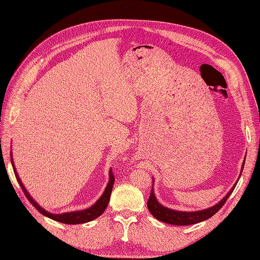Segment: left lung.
Returning <instances> with one entry per match:
<instances>
[{"mask_svg": "<svg viewBox=\"0 0 260 260\" xmlns=\"http://www.w3.org/2000/svg\"><path fill=\"white\" fill-rule=\"evenodd\" d=\"M244 164H245V159H244V162L242 165L241 174L244 168ZM235 185L237 184H234V186H232L230 192L228 193L218 204H216L215 206H212L208 209L199 210V211H178V210H172V209L166 208L165 206H161L160 204L157 202L153 192V187H152L151 194H149V198L147 201V208L149 212H151L157 220H159V221L166 222L169 224H175V225L195 224L198 222L204 221V220H207L208 218L214 216L218 210H220V208L224 205L226 200L229 199V196L232 194Z\"/></svg>", "mask_w": 260, "mask_h": 260, "instance_id": "8db88e82", "label": "left lung"}]
</instances>
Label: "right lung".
Instances as JSON below:
<instances>
[{"label":"right lung","mask_w":260,"mask_h":260,"mask_svg":"<svg viewBox=\"0 0 260 260\" xmlns=\"http://www.w3.org/2000/svg\"><path fill=\"white\" fill-rule=\"evenodd\" d=\"M11 160H12V165H13V168H14V172H15V177H16L18 183L20 185V187L22 188L23 193H25L26 198L28 199V201L32 204V206L36 207V209H38L39 211L41 212L42 215L49 217L55 221H58L61 223H66V224H78V223H84V222H89L91 220H94L95 218L100 217L102 214H103L104 210L106 209L108 203H109V199H111V194H112V190H113V186H114V181H115V177L113 175V171L111 169L109 171V182L105 188V191L103 193V195L101 196L100 200L94 204L93 206H91L88 209H84L81 211H74V212H66V214H61V215H55V214H50L46 210H44L43 208H41L40 206L38 205V204L35 202V200L31 198L29 195V193L26 191L25 186L22 185L21 181L18 177V174L16 169H15L14 166V162L12 159V152H11Z\"/></svg>","instance_id":"obj_1"}]
</instances>
